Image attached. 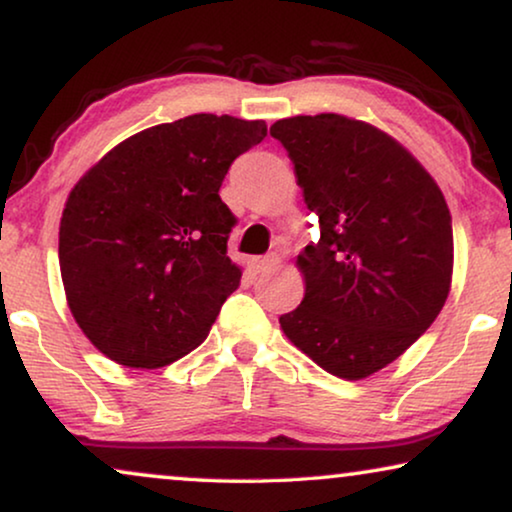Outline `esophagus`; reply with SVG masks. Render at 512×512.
I'll return each instance as SVG.
<instances>
[{"instance_id":"34e87169","label":"esophagus","mask_w":512,"mask_h":512,"mask_svg":"<svg viewBox=\"0 0 512 512\" xmlns=\"http://www.w3.org/2000/svg\"><path fill=\"white\" fill-rule=\"evenodd\" d=\"M277 268H279V256H275V254L263 256V258H258V261H256L258 275H272V272H275Z\"/></svg>"}]
</instances>
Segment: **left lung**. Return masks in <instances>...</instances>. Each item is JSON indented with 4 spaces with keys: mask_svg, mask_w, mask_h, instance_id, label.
Instances as JSON below:
<instances>
[{
    "mask_svg": "<svg viewBox=\"0 0 512 512\" xmlns=\"http://www.w3.org/2000/svg\"><path fill=\"white\" fill-rule=\"evenodd\" d=\"M270 135L289 153L321 230L298 256L305 298L279 324L326 373L363 380L443 310L454 261L450 209L431 174L375 125L293 116Z\"/></svg>",
    "mask_w": 512,
    "mask_h": 512,
    "instance_id": "left-lung-1",
    "label": "left lung"
}]
</instances>
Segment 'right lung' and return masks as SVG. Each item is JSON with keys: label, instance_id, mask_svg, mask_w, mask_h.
Wrapping results in <instances>:
<instances>
[{"label": "right lung", "instance_id": "add662e5", "mask_svg": "<svg viewBox=\"0 0 512 512\" xmlns=\"http://www.w3.org/2000/svg\"><path fill=\"white\" fill-rule=\"evenodd\" d=\"M263 121L193 114L114 146L79 179L60 221V275L86 338L128 368H160L207 338L240 286L235 216L219 188Z\"/></svg>", "mask_w": 512, "mask_h": 512}]
</instances>
